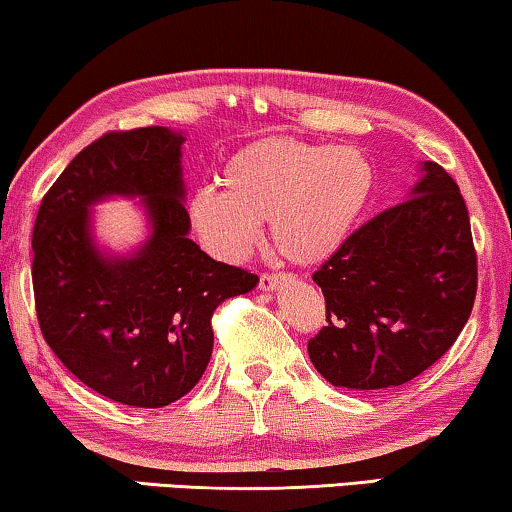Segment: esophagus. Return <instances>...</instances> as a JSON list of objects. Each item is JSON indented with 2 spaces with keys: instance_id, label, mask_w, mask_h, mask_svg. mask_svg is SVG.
I'll list each match as a JSON object with an SVG mask.
<instances>
[{
  "instance_id": "obj_1",
  "label": "esophagus",
  "mask_w": 512,
  "mask_h": 512,
  "mask_svg": "<svg viewBox=\"0 0 512 512\" xmlns=\"http://www.w3.org/2000/svg\"><path fill=\"white\" fill-rule=\"evenodd\" d=\"M282 275H261V279H258V289L261 291H265V293H270V291H275L279 284H282Z\"/></svg>"
}]
</instances>
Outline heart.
Here are the masks:
<instances>
[{
    "mask_svg": "<svg viewBox=\"0 0 512 512\" xmlns=\"http://www.w3.org/2000/svg\"><path fill=\"white\" fill-rule=\"evenodd\" d=\"M219 186L188 200V221L216 256L242 258L261 223L293 265H319L345 247L375 191V167L354 146L265 137L235 151Z\"/></svg>",
    "mask_w": 512,
    "mask_h": 512,
    "instance_id": "1",
    "label": "heart"
}]
</instances>
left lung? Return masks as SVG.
<instances>
[{
	"mask_svg": "<svg viewBox=\"0 0 512 512\" xmlns=\"http://www.w3.org/2000/svg\"><path fill=\"white\" fill-rule=\"evenodd\" d=\"M328 326L307 342L333 387H401L454 345L478 289L471 221L443 167L419 165L408 198L361 226L312 275Z\"/></svg>",
	"mask_w": 512,
	"mask_h": 512,
	"instance_id": "1",
	"label": "left lung"
}]
</instances>
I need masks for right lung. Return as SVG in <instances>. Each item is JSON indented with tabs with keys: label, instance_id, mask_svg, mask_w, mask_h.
<instances>
[{
	"label": "right lung",
	"instance_id": "right-lung-1",
	"mask_svg": "<svg viewBox=\"0 0 512 512\" xmlns=\"http://www.w3.org/2000/svg\"><path fill=\"white\" fill-rule=\"evenodd\" d=\"M184 142L160 125L109 132L65 167L34 221V303L48 347L86 387L135 408H163L198 384L214 310L258 284L188 237ZM111 197L139 199L150 226L125 255L94 237L92 207Z\"/></svg>",
	"mask_w": 512,
	"mask_h": 512
}]
</instances>
